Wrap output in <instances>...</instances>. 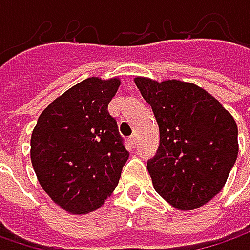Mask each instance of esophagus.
<instances>
[{
    "label": "esophagus",
    "mask_w": 250,
    "mask_h": 250,
    "mask_svg": "<svg viewBox=\"0 0 250 250\" xmlns=\"http://www.w3.org/2000/svg\"><path fill=\"white\" fill-rule=\"evenodd\" d=\"M129 143L132 147H136V145H138V135L136 133H133L132 136H129Z\"/></svg>",
    "instance_id": "1"
}]
</instances>
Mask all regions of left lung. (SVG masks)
I'll use <instances>...</instances> for the list:
<instances>
[{
	"instance_id": "left-lung-1",
	"label": "left lung",
	"mask_w": 250,
	"mask_h": 250,
	"mask_svg": "<svg viewBox=\"0 0 250 250\" xmlns=\"http://www.w3.org/2000/svg\"><path fill=\"white\" fill-rule=\"evenodd\" d=\"M135 83L160 128L159 151L147 163L154 190L177 210L206 205L224 188L238 157L234 117L195 83L145 76Z\"/></svg>"
}]
</instances>
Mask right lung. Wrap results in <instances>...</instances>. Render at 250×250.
Listing matches in <instances>:
<instances>
[{
    "instance_id": "right-lung-1",
    "label": "right lung",
    "mask_w": 250,
    "mask_h": 250,
    "mask_svg": "<svg viewBox=\"0 0 250 250\" xmlns=\"http://www.w3.org/2000/svg\"><path fill=\"white\" fill-rule=\"evenodd\" d=\"M120 84V78L84 79L50 103L32 132L36 177L71 214L97 210L117 188L129 157L108 112Z\"/></svg>"
}]
</instances>
